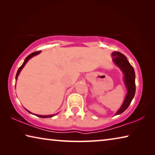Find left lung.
<instances>
[{"label":"left lung","instance_id":"1","mask_svg":"<svg viewBox=\"0 0 155 155\" xmlns=\"http://www.w3.org/2000/svg\"><path fill=\"white\" fill-rule=\"evenodd\" d=\"M113 61L120 68L124 74V81L127 89V94L122 105L116 112L115 115L121 114L127 109L134 98L135 94V74L134 68L128 62L127 58L121 52H112Z\"/></svg>","mask_w":155,"mask_h":155}]
</instances>
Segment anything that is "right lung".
<instances>
[{"label":"right lung","mask_w":155,"mask_h":155,"mask_svg":"<svg viewBox=\"0 0 155 155\" xmlns=\"http://www.w3.org/2000/svg\"><path fill=\"white\" fill-rule=\"evenodd\" d=\"M40 52H41V51H37V52H33V53L30 54L29 55H28V56H27V57H26V59H25V61H24V63H23L22 65H21V66L19 68V69H18V70L17 74H16V76H15V80H17L18 77V75H19L20 71H21V70H22V68H24V66H25V65H26V64H27V63L28 62V60H29V59L31 58V57H34V56L37 55V54H40ZM27 111L28 113H30V114H31V113L29 111H28V110H27ZM57 114H54V115H36V116H38V117H42V118H46V117H53L54 115H57Z\"/></svg>","instance_id":"right-lung-1"}]
</instances>
